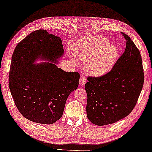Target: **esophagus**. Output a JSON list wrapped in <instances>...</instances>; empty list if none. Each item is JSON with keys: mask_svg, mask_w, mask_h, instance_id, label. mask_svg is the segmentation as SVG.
I'll return each mask as SVG.
<instances>
[{"mask_svg": "<svg viewBox=\"0 0 152 152\" xmlns=\"http://www.w3.org/2000/svg\"><path fill=\"white\" fill-rule=\"evenodd\" d=\"M86 79L85 77V76L81 75L80 77V79H79V84H80L81 86H83L86 83Z\"/></svg>", "mask_w": 152, "mask_h": 152, "instance_id": "obj_1", "label": "esophagus"}]
</instances>
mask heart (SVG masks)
I'll return each instance as SVG.
<instances>
[{
    "label": "heart",
    "mask_w": 152,
    "mask_h": 152,
    "mask_svg": "<svg viewBox=\"0 0 152 152\" xmlns=\"http://www.w3.org/2000/svg\"><path fill=\"white\" fill-rule=\"evenodd\" d=\"M74 52L75 58L85 63L84 68L87 73L96 77L110 71L118 57L117 47L99 36L83 39L76 44Z\"/></svg>",
    "instance_id": "b5f03b06"
}]
</instances>
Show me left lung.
Segmentation results:
<instances>
[{
  "label": "left lung",
  "mask_w": 152,
  "mask_h": 152,
  "mask_svg": "<svg viewBox=\"0 0 152 152\" xmlns=\"http://www.w3.org/2000/svg\"><path fill=\"white\" fill-rule=\"evenodd\" d=\"M126 48L110 71L100 77H88L87 116L94 125L103 126L126 117L133 110L142 89L144 73L138 48L122 32Z\"/></svg>",
  "instance_id": "1"
}]
</instances>
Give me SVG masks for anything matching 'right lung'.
<instances>
[{
  "label": "right lung",
  "instance_id": "right-lung-1",
  "mask_svg": "<svg viewBox=\"0 0 152 152\" xmlns=\"http://www.w3.org/2000/svg\"><path fill=\"white\" fill-rule=\"evenodd\" d=\"M63 53L61 38L44 29L29 34L15 49L9 89L19 113L28 120L54 123L63 116L69 94L77 88V72L67 73L51 63L34 64L39 57L56 63Z\"/></svg>",
  "mask_w": 152,
  "mask_h": 152
}]
</instances>
